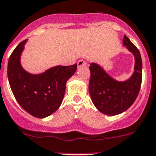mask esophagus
<instances>
[{
  "label": "esophagus",
  "mask_w": 156,
  "mask_h": 156,
  "mask_svg": "<svg viewBox=\"0 0 156 156\" xmlns=\"http://www.w3.org/2000/svg\"><path fill=\"white\" fill-rule=\"evenodd\" d=\"M77 65L79 67H84V66L86 65V63L84 60H79L78 62H77Z\"/></svg>",
  "instance_id": "34e87169"
}]
</instances>
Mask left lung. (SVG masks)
Masks as SVG:
<instances>
[{"label": "left lung", "mask_w": 156, "mask_h": 156, "mask_svg": "<svg viewBox=\"0 0 156 156\" xmlns=\"http://www.w3.org/2000/svg\"><path fill=\"white\" fill-rule=\"evenodd\" d=\"M123 44L135 58L134 71L128 80L122 82L115 80L95 63H91L89 67V90L92 102L100 112L111 116L127 110L136 99L141 87L143 65L140 51L126 35Z\"/></svg>", "instance_id": "1"}]
</instances>
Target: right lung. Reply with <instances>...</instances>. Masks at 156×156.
Returning <instances> with one entry per match:
<instances>
[{"mask_svg": "<svg viewBox=\"0 0 156 156\" xmlns=\"http://www.w3.org/2000/svg\"><path fill=\"white\" fill-rule=\"evenodd\" d=\"M28 39L21 41L12 52L7 65L10 89L20 105L38 118L48 117L62 103L66 83L76 72L77 64L56 66L39 74L26 71L20 57Z\"/></svg>", "mask_w": 156, "mask_h": 156, "instance_id": "1", "label": "right lung"}]
</instances>
